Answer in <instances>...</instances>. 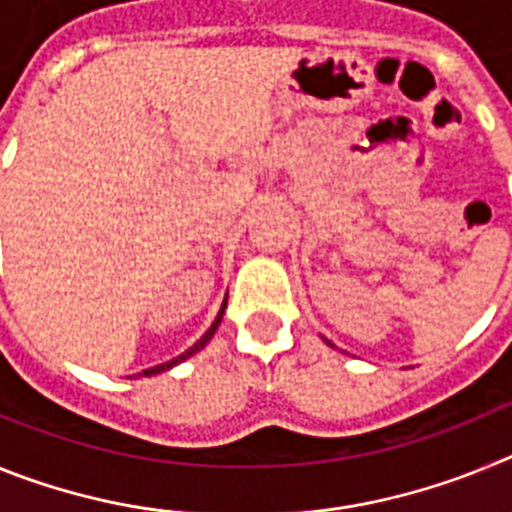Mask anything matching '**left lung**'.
<instances>
[{"instance_id":"obj_1","label":"left lung","mask_w":512,"mask_h":512,"mask_svg":"<svg viewBox=\"0 0 512 512\" xmlns=\"http://www.w3.org/2000/svg\"><path fill=\"white\" fill-rule=\"evenodd\" d=\"M330 346H333V343H330Z\"/></svg>"}]
</instances>
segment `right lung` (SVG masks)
I'll use <instances>...</instances> for the list:
<instances>
[{
  "label": "right lung",
  "instance_id": "add662e5",
  "mask_svg": "<svg viewBox=\"0 0 512 512\" xmlns=\"http://www.w3.org/2000/svg\"><path fill=\"white\" fill-rule=\"evenodd\" d=\"M225 305H228V297H225V302H223V307H220V312H217V318H215V323L210 325V328H207V333L205 336L200 338V341L194 343L192 348H187V351H184L182 356H176V359H171V361H166V364H158V366H151V369H143V372L138 374V377H153V374H161V372H166V369H171V366H176V364H182L184 359H189V356H194L197 354V351H202V348L207 346V343H210V338L215 336V330H217V325H220V320H223V312H225Z\"/></svg>",
  "mask_w": 512,
  "mask_h": 512
}]
</instances>
